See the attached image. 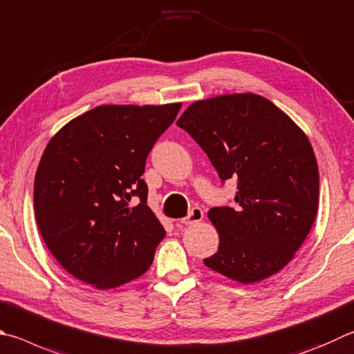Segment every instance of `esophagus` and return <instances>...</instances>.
<instances>
[{"mask_svg": "<svg viewBox=\"0 0 354 354\" xmlns=\"http://www.w3.org/2000/svg\"><path fill=\"white\" fill-rule=\"evenodd\" d=\"M203 218H204L203 209H201V207H194V209L190 210V214H189L187 216L183 218L181 223L185 224V226H189V224H195V223H198V221H201Z\"/></svg>", "mask_w": 354, "mask_h": 354, "instance_id": "obj_1", "label": "esophagus"}]
</instances>
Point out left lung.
<instances>
[{
    "instance_id": "left-lung-1",
    "label": "left lung",
    "mask_w": 354,
    "mask_h": 354,
    "mask_svg": "<svg viewBox=\"0 0 354 354\" xmlns=\"http://www.w3.org/2000/svg\"><path fill=\"white\" fill-rule=\"evenodd\" d=\"M176 125L239 190L234 207L209 210L220 246L204 265L240 283L279 272L317 214L319 169L305 133L272 102L248 93L195 102Z\"/></svg>"
}]
</instances>
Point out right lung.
Returning <instances> with one entry per match:
<instances>
[{
    "label": "right lung",
    "mask_w": 354,
    "mask_h": 354,
    "mask_svg": "<svg viewBox=\"0 0 354 354\" xmlns=\"http://www.w3.org/2000/svg\"><path fill=\"white\" fill-rule=\"evenodd\" d=\"M181 105L95 106L49 140L35 173V220L75 279L111 289L150 268L165 230L147 205L145 160Z\"/></svg>",
    "instance_id": "obj_1"
}]
</instances>
